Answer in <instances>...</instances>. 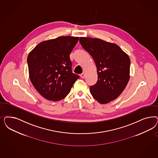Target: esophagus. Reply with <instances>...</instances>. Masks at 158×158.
Here are the masks:
<instances>
[{"instance_id":"1","label":"esophagus","mask_w":158,"mask_h":158,"mask_svg":"<svg viewBox=\"0 0 158 158\" xmlns=\"http://www.w3.org/2000/svg\"><path fill=\"white\" fill-rule=\"evenodd\" d=\"M80 77H81L82 78H84L85 77V73H82V74H80Z\"/></svg>"}]
</instances>
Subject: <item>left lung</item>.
<instances>
[{"label": "left lung", "instance_id": "1", "mask_svg": "<svg viewBox=\"0 0 158 158\" xmlns=\"http://www.w3.org/2000/svg\"><path fill=\"white\" fill-rule=\"evenodd\" d=\"M80 42L97 66L98 81L90 86L92 97L102 104L116 99L129 81L130 57L116 44L100 39L80 37Z\"/></svg>", "mask_w": 158, "mask_h": 158}]
</instances>
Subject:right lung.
Listing matches in <instances>:
<instances>
[{
  "mask_svg": "<svg viewBox=\"0 0 158 158\" xmlns=\"http://www.w3.org/2000/svg\"><path fill=\"white\" fill-rule=\"evenodd\" d=\"M78 37L59 36L40 43L27 57L29 76L45 99L59 101L66 97L80 76L73 73L70 59Z\"/></svg>",
  "mask_w": 158,
  "mask_h": 158,
  "instance_id": "1",
  "label": "right lung"
}]
</instances>
